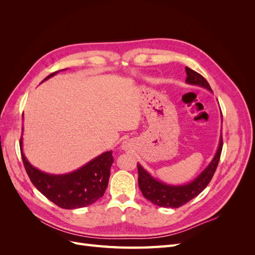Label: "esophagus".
Segmentation results:
<instances>
[{"mask_svg": "<svg viewBox=\"0 0 255 255\" xmlns=\"http://www.w3.org/2000/svg\"><path fill=\"white\" fill-rule=\"evenodd\" d=\"M129 146H130V144H129L128 141H123V143H122V149L128 150V149L129 148Z\"/></svg>", "mask_w": 255, "mask_h": 255, "instance_id": "34e87169", "label": "esophagus"}]
</instances>
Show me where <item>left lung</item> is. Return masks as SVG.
Instances as JSON below:
<instances>
[{
    "instance_id": "1",
    "label": "left lung",
    "mask_w": 255,
    "mask_h": 255,
    "mask_svg": "<svg viewBox=\"0 0 255 255\" xmlns=\"http://www.w3.org/2000/svg\"><path fill=\"white\" fill-rule=\"evenodd\" d=\"M187 78L186 83L195 86L203 87L207 90L213 91L210 84L203 78L201 74L191 70L190 68L185 67ZM222 118V115H221ZM222 136L220 137L218 149L216 151L214 158L204 170L200 173L195 180L188 184L184 185H170L161 181H158L142 168L140 164H137L138 168V185L145 199L150 202L160 207H171L177 208L185 203L190 201L191 199L196 198L199 194L204 190L208 183L211 182L212 177L218 166L221 151H222Z\"/></svg>"
}]
</instances>
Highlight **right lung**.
Segmentation results:
<instances>
[{"label": "right lung", "mask_w": 255, "mask_h": 255, "mask_svg": "<svg viewBox=\"0 0 255 255\" xmlns=\"http://www.w3.org/2000/svg\"><path fill=\"white\" fill-rule=\"evenodd\" d=\"M59 71L51 73L42 82L49 80ZM20 149L23 164L30 181L54 204L66 210H74L91 205L103 197L114 163L113 151L102 153L70 173L50 174L37 169L27 160L23 153L22 137Z\"/></svg>", "instance_id": "obj_1"}]
</instances>
